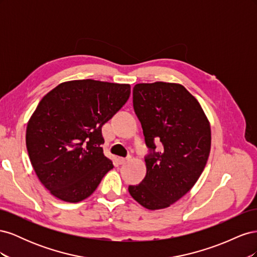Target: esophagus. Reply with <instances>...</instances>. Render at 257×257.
<instances>
[{"label":"esophagus","mask_w":257,"mask_h":257,"mask_svg":"<svg viewBox=\"0 0 257 257\" xmlns=\"http://www.w3.org/2000/svg\"><path fill=\"white\" fill-rule=\"evenodd\" d=\"M128 161V158H118V162L119 164H125V163Z\"/></svg>","instance_id":"esophagus-1"}]
</instances>
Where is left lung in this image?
Here are the masks:
<instances>
[{
  "label": "left lung",
  "mask_w": 257,
  "mask_h": 257,
  "mask_svg": "<svg viewBox=\"0 0 257 257\" xmlns=\"http://www.w3.org/2000/svg\"><path fill=\"white\" fill-rule=\"evenodd\" d=\"M133 106L142 123L147 174L128 192L143 207L167 208L188 193L207 164L211 130L197 99L183 85L158 81L138 83ZM155 141L162 150L155 151Z\"/></svg>",
  "instance_id": "obj_1"
}]
</instances>
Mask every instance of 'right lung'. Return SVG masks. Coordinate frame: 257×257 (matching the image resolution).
<instances>
[{
	"label": "right lung",
	"instance_id": "obj_1",
	"mask_svg": "<svg viewBox=\"0 0 257 257\" xmlns=\"http://www.w3.org/2000/svg\"><path fill=\"white\" fill-rule=\"evenodd\" d=\"M130 94V84L83 79L60 83L42 98L26 143L31 164L53 196L78 203L113 168L104 155L102 126Z\"/></svg>",
	"mask_w": 257,
	"mask_h": 257
}]
</instances>
